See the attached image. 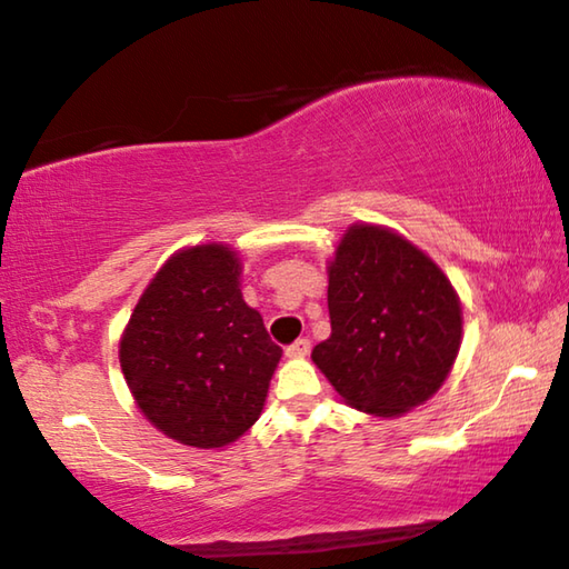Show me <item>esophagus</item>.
<instances>
[{"label":"esophagus","mask_w":569,"mask_h":569,"mask_svg":"<svg viewBox=\"0 0 569 569\" xmlns=\"http://www.w3.org/2000/svg\"><path fill=\"white\" fill-rule=\"evenodd\" d=\"M309 350H311V342L307 338H299L293 342V346L286 348V356L288 358H307Z\"/></svg>","instance_id":"34e87169"}]
</instances>
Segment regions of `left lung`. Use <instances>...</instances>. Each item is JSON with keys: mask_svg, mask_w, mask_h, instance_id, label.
Segmentation results:
<instances>
[{"mask_svg": "<svg viewBox=\"0 0 569 569\" xmlns=\"http://www.w3.org/2000/svg\"><path fill=\"white\" fill-rule=\"evenodd\" d=\"M330 338L311 350L342 402L397 418L428 402L461 348V301L418 244L379 223L346 229L327 262Z\"/></svg>", "mask_w": 569, "mask_h": 569, "instance_id": "1", "label": "left lung"}]
</instances>
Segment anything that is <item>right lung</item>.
Masks as SVG:
<instances>
[{
	"label": "right lung",
	"mask_w": 569,
	"mask_h": 569,
	"mask_svg": "<svg viewBox=\"0 0 569 569\" xmlns=\"http://www.w3.org/2000/svg\"><path fill=\"white\" fill-rule=\"evenodd\" d=\"M239 278L229 244L182 247L143 288L118 342L136 407L182 446L223 448L244 436L283 356Z\"/></svg>",
	"instance_id": "right-lung-1"
}]
</instances>
